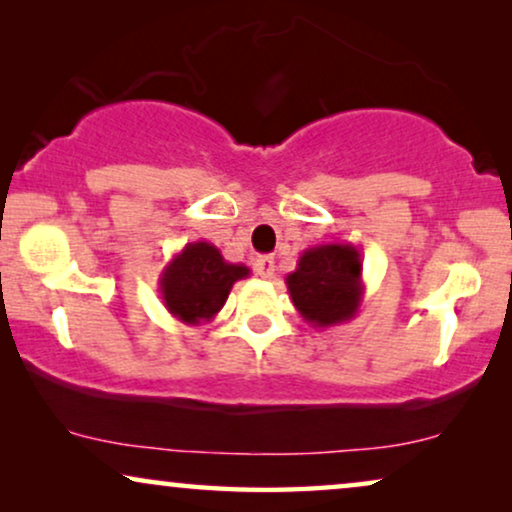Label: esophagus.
<instances>
[{"mask_svg":"<svg viewBox=\"0 0 512 512\" xmlns=\"http://www.w3.org/2000/svg\"><path fill=\"white\" fill-rule=\"evenodd\" d=\"M254 268H256L258 275L263 277V280H270V277L275 275V258H272V256H258Z\"/></svg>","mask_w":512,"mask_h":512,"instance_id":"esophagus-1","label":"esophagus"}]
</instances>
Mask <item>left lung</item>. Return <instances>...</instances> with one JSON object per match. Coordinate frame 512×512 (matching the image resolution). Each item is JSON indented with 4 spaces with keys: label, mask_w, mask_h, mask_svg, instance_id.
<instances>
[{
    "label": "left lung",
    "mask_w": 512,
    "mask_h": 512,
    "mask_svg": "<svg viewBox=\"0 0 512 512\" xmlns=\"http://www.w3.org/2000/svg\"><path fill=\"white\" fill-rule=\"evenodd\" d=\"M287 289L298 315L310 327L329 329L360 313L364 301L362 256L350 242H329L305 249Z\"/></svg>",
    "instance_id": "1"
}]
</instances>
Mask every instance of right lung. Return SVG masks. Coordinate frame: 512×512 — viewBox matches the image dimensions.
I'll return each instance as SVG.
<instances>
[{"instance_id":"obj_1","label":"right lung","mask_w":512,"mask_h":512,"mask_svg":"<svg viewBox=\"0 0 512 512\" xmlns=\"http://www.w3.org/2000/svg\"><path fill=\"white\" fill-rule=\"evenodd\" d=\"M249 275L247 265L225 261L211 242H188L159 275V294L176 320L199 327L221 313L232 284Z\"/></svg>"}]
</instances>
